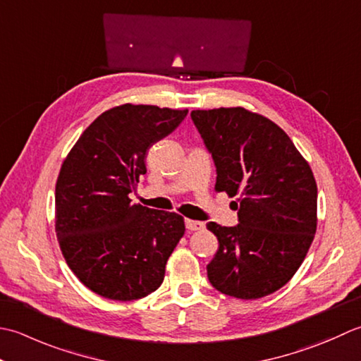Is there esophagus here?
I'll list each match as a JSON object with an SVG mask.
<instances>
[{"mask_svg": "<svg viewBox=\"0 0 361 361\" xmlns=\"http://www.w3.org/2000/svg\"><path fill=\"white\" fill-rule=\"evenodd\" d=\"M185 227L188 231H191V232H195V231H202L204 229V223H201V221H196V219H185Z\"/></svg>", "mask_w": 361, "mask_h": 361, "instance_id": "esophagus-1", "label": "esophagus"}]
</instances>
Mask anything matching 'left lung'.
I'll list each match as a JSON object with an SVG mask.
<instances>
[{"label": "left lung", "mask_w": 361, "mask_h": 361, "mask_svg": "<svg viewBox=\"0 0 361 361\" xmlns=\"http://www.w3.org/2000/svg\"><path fill=\"white\" fill-rule=\"evenodd\" d=\"M191 120L216 165V191L235 197L240 224L209 223L219 249L210 283L238 299L273 294L296 274L318 224V187L291 138L245 107L193 110Z\"/></svg>", "instance_id": "1"}]
</instances>
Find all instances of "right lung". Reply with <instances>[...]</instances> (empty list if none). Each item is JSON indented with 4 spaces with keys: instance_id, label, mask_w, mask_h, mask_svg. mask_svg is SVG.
Listing matches in <instances>:
<instances>
[{
    "instance_id": "right-lung-1",
    "label": "right lung",
    "mask_w": 361,
    "mask_h": 361,
    "mask_svg": "<svg viewBox=\"0 0 361 361\" xmlns=\"http://www.w3.org/2000/svg\"><path fill=\"white\" fill-rule=\"evenodd\" d=\"M188 109L121 104L88 126L56 182V233L65 262L88 290L112 300L156 291L185 233L183 218L132 204L151 146L179 126Z\"/></svg>"
}]
</instances>
